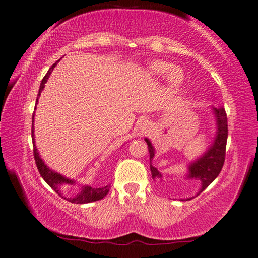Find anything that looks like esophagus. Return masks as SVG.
<instances>
[{"label":"esophagus","instance_id":"1","mask_svg":"<svg viewBox=\"0 0 258 258\" xmlns=\"http://www.w3.org/2000/svg\"><path fill=\"white\" fill-rule=\"evenodd\" d=\"M148 125H149V122H148V120H145V119H143L142 121H140V128L142 130H145L146 127H148Z\"/></svg>","mask_w":258,"mask_h":258}]
</instances>
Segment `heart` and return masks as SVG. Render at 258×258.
I'll list each match as a JSON object with an SVG mask.
<instances>
[{"instance_id":"b5f03b06","label":"heart","mask_w":258,"mask_h":258,"mask_svg":"<svg viewBox=\"0 0 258 258\" xmlns=\"http://www.w3.org/2000/svg\"><path fill=\"white\" fill-rule=\"evenodd\" d=\"M148 73L151 76L162 77L164 75L167 83L170 87H177L183 82L184 71L180 67H174L171 63L163 60H153L148 65Z\"/></svg>"}]
</instances>
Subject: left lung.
<instances>
[{
    "label": "left lung",
    "mask_w": 258,
    "mask_h": 258,
    "mask_svg": "<svg viewBox=\"0 0 258 258\" xmlns=\"http://www.w3.org/2000/svg\"><path fill=\"white\" fill-rule=\"evenodd\" d=\"M213 110L214 118H216V125H217V132L216 137H214L213 143L210 145V148L206 150L204 155L200 156L194 162H190L188 165V172L184 176L185 180H199L201 182L200 190L197 195L205 190L212 182L217 178L223 168L225 162V151H226V142H227V116L225 113V109L223 107H212ZM145 142L148 143V148L150 152V170H151V175L153 180H157L162 183L167 182V178L164 180L163 175L151 164L153 157H155V148H153L151 142L148 138H145ZM169 177V176H168ZM191 198L185 199V200H190Z\"/></svg>",
    "instance_id": "1"
}]
</instances>
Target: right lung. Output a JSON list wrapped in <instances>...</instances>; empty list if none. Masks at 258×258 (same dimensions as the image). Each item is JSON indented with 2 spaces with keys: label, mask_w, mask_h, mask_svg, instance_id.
<instances>
[{
  "label": "right lung",
  "mask_w": 258,
  "mask_h": 258,
  "mask_svg": "<svg viewBox=\"0 0 258 258\" xmlns=\"http://www.w3.org/2000/svg\"><path fill=\"white\" fill-rule=\"evenodd\" d=\"M57 63H54L53 65H52V67L50 68V70L47 71V74L45 75V77L42 78V81L40 83V88H39L38 96H40L41 91L44 90L45 83L47 82L48 77H50V75L52 71H53L54 67H56ZM37 103H38V99H37ZM34 109H37V107H35ZM33 122H34V114H33V118H32V140H33V155H34L35 164H37L38 170H39V172H40L41 177L44 178L45 182H46V183L50 185V187L53 189V190L56 191L58 195H59V197L64 198L65 200L73 202V204H89V202L101 200V199L105 198L106 195L108 194L110 185H106V187H102V188H91L90 185H82V187H81V190L78 191L77 194L73 195V197H65V195L63 194V190H61L64 185L65 184H70V185L76 184V182H75L74 180H70V178L65 177V176H63V175L58 174V172H56V171H53L52 169H50L46 164H45L44 161H42L40 157V155H39L37 146H35Z\"/></svg>",
  "instance_id": "obj_1"
}]
</instances>
